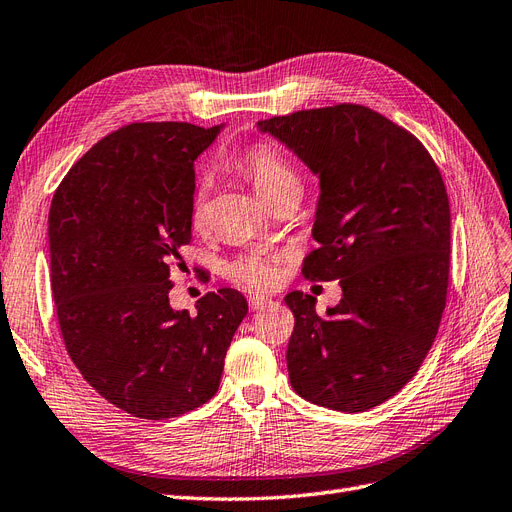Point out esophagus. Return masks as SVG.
I'll return each mask as SVG.
<instances>
[{
    "label": "esophagus",
    "mask_w": 512,
    "mask_h": 512,
    "mask_svg": "<svg viewBox=\"0 0 512 512\" xmlns=\"http://www.w3.org/2000/svg\"><path fill=\"white\" fill-rule=\"evenodd\" d=\"M250 309L252 311H260V309H267V307H273V301L271 298H264V296H252L248 301Z\"/></svg>",
    "instance_id": "34e87169"
}]
</instances>
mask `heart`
I'll list each match as a JSON object with an SVG mask.
<instances>
[{"mask_svg":"<svg viewBox=\"0 0 512 512\" xmlns=\"http://www.w3.org/2000/svg\"><path fill=\"white\" fill-rule=\"evenodd\" d=\"M235 171L248 182L256 195L275 205L277 199L292 190H301V180L298 173L288 163V158L281 154L273 144L260 142L243 150L233 163ZM190 220L192 226L201 228L205 224V192L197 190L190 203ZM281 264L284 256L275 250L256 248L239 254L235 260L228 262V275H231L237 284L245 290L252 292H267L275 290L281 284Z\"/></svg>","mask_w":512,"mask_h":512,"instance_id":"heart-1","label":"heart"}]
</instances>
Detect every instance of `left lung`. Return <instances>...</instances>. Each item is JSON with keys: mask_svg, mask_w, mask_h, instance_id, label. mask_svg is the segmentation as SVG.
Here are the masks:
<instances>
[{"mask_svg": "<svg viewBox=\"0 0 512 512\" xmlns=\"http://www.w3.org/2000/svg\"><path fill=\"white\" fill-rule=\"evenodd\" d=\"M313 173L322 197L309 281L339 279L343 298L317 315L292 292L288 375L320 407L362 413L407 385L424 364L447 305L451 214L434 158L390 118L358 103L258 122Z\"/></svg>", "mask_w": 512, "mask_h": 512, "instance_id": "8db88e82", "label": "left lung"}]
</instances>
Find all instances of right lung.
<instances>
[{"label": "right lung", "instance_id": "add662e5", "mask_svg": "<svg viewBox=\"0 0 512 512\" xmlns=\"http://www.w3.org/2000/svg\"><path fill=\"white\" fill-rule=\"evenodd\" d=\"M220 127L131 122L67 171L48 216L50 286L69 358L93 390L139 419L180 417L218 392L248 315L231 288L197 315L173 311L171 271L192 239L195 158Z\"/></svg>", "mask_w": 512, "mask_h": 512}]
</instances>
